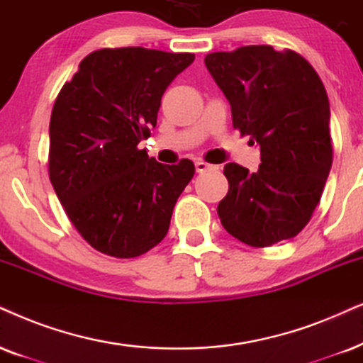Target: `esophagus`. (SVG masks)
Returning <instances> with one entry per match:
<instances>
[{"instance_id":"esophagus-1","label":"esophagus","mask_w":363,"mask_h":363,"mask_svg":"<svg viewBox=\"0 0 363 363\" xmlns=\"http://www.w3.org/2000/svg\"><path fill=\"white\" fill-rule=\"evenodd\" d=\"M216 166H213V164H208L206 162V160H203V159H199V160H196V171L197 172H208V171H216Z\"/></svg>"}]
</instances>
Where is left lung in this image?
Listing matches in <instances>:
<instances>
[{"instance_id": "left-lung-1", "label": "left lung", "mask_w": 363, "mask_h": 363, "mask_svg": "<svg viewBox=\"0 0 363 363\" xmlns=\"http://www.w3.org/2000/svg\"><path fill=\"white\" fill-rule=\"evenodd\" d=\"M204 63L231 105L233 127L261 150L256 172L224 166L229 191L218 206L221 224L255 247L295 238L320 203L333 160L318 73L293 50L269 45L209 53Z\"/></svg>"}]
</instances>
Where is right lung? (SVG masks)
<instances>
[{
	"label": "right lung",
	"instance_id": "obj_1",
	"mask_svg": "<svg viewBox=\"0 0 363 363\" xmlns=\"http://www.w3.org/2000/svg\"><path fill=\"white\" fill-rule=\"evenodd\" d=\"M192 62L194 53L95 50L55 100L50 181L68 219L100 253L135 258L167 235L194 164L166 166L137 145L157 123L164 91Z\"/></svg>",
	"mask_w": 363,
	"mask_h": 363
}]
</instances>
